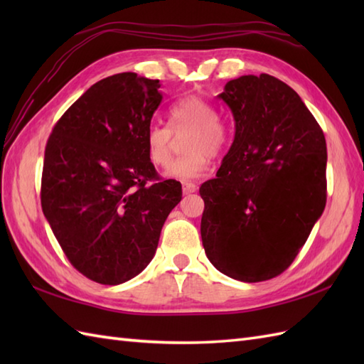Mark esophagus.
Here are the masks:
<instances>
[{
	"label": "esophagus",
	"mask_w": 364,
	"mask_h": 364,
	"mask_svg": "<svg viewBox=\"0 0 364 364\" xmlns=\"http://www.w3.org/2000/svg\"><path fill=\"white\" fill-rule=\"evenodd\" d=\"M197 191V186L194 183H183V194L188 196L192 194V192Z\"/></svg>",
	"instance_id": "34e87169"
}]
</instances>
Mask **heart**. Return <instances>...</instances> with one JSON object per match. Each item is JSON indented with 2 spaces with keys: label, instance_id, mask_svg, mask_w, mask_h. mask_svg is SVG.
<instances>
[{
  "label": "heart",
  "instance_id": "heart-1",
  "mask_svg": "<svg viewBox=\"0 0 364 364\" xmlns=\"http://www.w3.org/2000/svg\"><path fill=\"white\" fill-rule=\"evenodd\" d=\"M188 153L175 159L166 170L172 180L191 181L208 173L211 156H219L227 145V131L219 111L198 95L178 98L168 107V127L151 123L146 128L145 145L153 166L164 167L172 158L173 134L181 136Z\"/></svg>",
  "mask_w": 364,
  "mask_h": 364
}]
</instances>
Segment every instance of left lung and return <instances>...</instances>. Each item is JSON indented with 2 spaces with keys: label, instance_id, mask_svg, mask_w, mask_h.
<instances>
[{
  "label": "left lung",
  "instance_id": "1",
  "mask_svg": "<svg viewBox=\"0 0 364 364\" xmlns=\"http://www.w3.org/2000/svg\"><path fill=\"white\" fill-rule=\"evenodd\" d=\"M218 98L235 139L200 186L205 253L235 280L264 282L291 266L326 208V137L297 92L270 75L239 76Z\"/></svg>",
  "mask_w": 364,
  "mask_h": 364
}]
</instances>
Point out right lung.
Instances as JSON below:
<instances>
[{
  "label": "right lung",
  "instance_id": "obj_1",
  "mask_svg": "<svg viewBox=\"0 0 364 364\" xmlns=\"http://www.w3.org/2000/svg\"><path fill=\"white\" fill-rule=\"evenodd\" d=\"M159 80L119 73L68 107L46 142L42 211L76 270L120 284L153 259L181 184L159 180L145 133L162 102Z\"/></svg>",
  "mask_w": 364,
  "mask_h": 364
}]
</instances>
